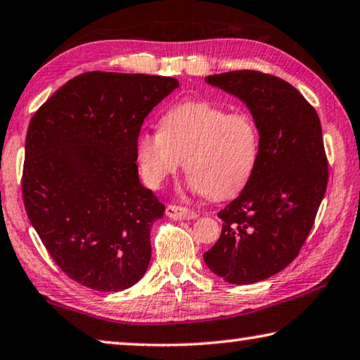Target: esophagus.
I'll return each instance as SVG.
<instances>
[{
    "label": "esophagus",
    "mask_w": 360,
    "mask_h": 360,
    "mask_svg": "<svg viewBox=\"0 0 360 360\" xmlns=\"http://www.w3.org/2000/svg\"><path fill=\"white\" fill-rule=\"evenodd\" d=\"M166 215L169 219L174 220H193L196 219V212L188 207H181V205L169 204L166 207Z\"/></svg>",
    "instance_id": "obj_1"
}]
</instances>
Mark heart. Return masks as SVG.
I'll list each match as a JSON object with an SVG mask.
<instances>
[{"label":"heart","instance_id":"heart-1","mask_svg":"<svg viewBox=\"0 0 360 360\" xmlns=\"http://www.w3.org/2000/svg\"><path fill=\"white\" fill-rule=\"evenodd\" d=\"M260 155L262 132L255 116L210 100L172 105L159 120V131H141L135 139V161L146 186L158 190L184 158L190 186L217 201L244 190Z\"/></svg>","mask_w":360,"mask_h":360}]
</instances>
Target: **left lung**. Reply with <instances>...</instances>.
<instances>
[{
	"instance_id": "8db88e82",
	"label": "left lung",
	"mask_w": 360,
	"mask_h": 360,
	"mask_svg": "<svg viewBox=\"0 0 360 360\" xmlns=\"http://www.w3.org/2000/svg\"><path fill=\"white\" fill-rule=\"evenodd\" d=\"M243 100L262 132L255 174L219 212L220 239L204 253L212 273L229 284L271 278L298 257L314 225L328 181L317 111L278 76L239 70L205 78Z\"/></svg>"
}]
</instances>
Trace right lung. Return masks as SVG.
Returning a JSON list of instances; mask_svg holds the SVG:
<instances>
[{
  "mask_svg": "<svg viewBox=\"0 0 360 360\" xmlns=\"http://www.w3.org/2000/svg\"><path fill=\"white\" fill-rule=\"evenodd\" d=\"M176 87L169 76L87 72L32 117L23 204L52 260L81 285L120 292L146 273L166 207L140 184L135 139Z\"/></svg>",
  "mask_w": 360,
  "mask_h": 360,
  "instance_id": "add662e5",
  "label": "right lung"
}]
</instances>
